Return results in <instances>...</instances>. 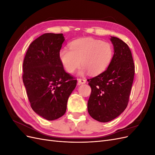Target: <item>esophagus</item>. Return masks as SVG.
I'll use <instances>...</instances> for the list:
<instances>
[{"mask_svg":"<svg viewBox=\"0 0 155 155\" xmlns=\"http://www.w3.org/2000/svg\"><path fill=\"white\" fill-rule=\"evenodd\" d=\"M78 81L79 84H85L86 83V80L84 79H81V78H79L78 79Z\"/></svg>","mask_w":155,"mask_h":155,"instance_id":"34e87169","label":"esophagus"}]
</instances>
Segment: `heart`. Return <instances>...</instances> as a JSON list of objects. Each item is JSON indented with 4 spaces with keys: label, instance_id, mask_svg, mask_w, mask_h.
I'll return each instance as SVG.
<instances>
[{
    "label": "heart",
    "instance_id": "heart-1",
    "mask_svg": "<svg viewBox=\"0 0 155 155\" xmlns=\"http://www.w3.org/2000/svg\"><path fill=\"white\" fill-rule=\"evenodd\" d=\"M112 55L113 50L109 43L92 38L75 40L70 43V50L63 47L59 52L60 61L68 73H73L81 64L79 74L88 72L92 76L104 71Z\"/></svg>",
    "mask_w": 155,
    "mask_h": 155
}]
</instances>
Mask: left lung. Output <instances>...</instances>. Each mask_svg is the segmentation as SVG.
<instances>
[{"label": "left lung", "mask_w": 155, "mask_h": 155, "mask_svg": "<svg viewBox=\"0 0 155 155\" xmlns=\"http://www.w3.org/2000/svg\"><path fill=\"white\" fill-rule=\"evenodd\" d=\"M114 53L108 68L88 79L91 94L87 107L90 116L100 122H108L120 116L128 105L134 76V64L128 45L111 37Z\"/></svg>", "instance_id": "obj_1"}]
</instances>
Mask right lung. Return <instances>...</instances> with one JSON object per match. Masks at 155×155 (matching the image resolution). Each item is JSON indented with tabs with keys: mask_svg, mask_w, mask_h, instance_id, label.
Masks as SVG:
<instances>
[{
	"mask_svg": "<svg viewBox=\"0 0 155 155\" xmlns=\"http://www.w3.org/2000/svg\"><path fill=\"white\" fill-rule=\"evenodd\" d=\"M63 34L46 33L30 45L23 61L22 80L31 109L47 120L63 116L77 80L65 72L59 52Z\"/></svg>",
	"mask_w": 155,
	"mask_h": 155,
	"instance_id": "1",
	"label": "right lung"
}]
</instances>
